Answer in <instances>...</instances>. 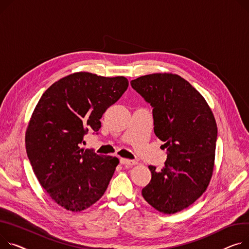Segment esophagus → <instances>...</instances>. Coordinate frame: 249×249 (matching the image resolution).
<instances>
[{"label": "esophagus", "mask_w": 249, "mask_h": 249, "mask_svg": "<svg viewBox=\"0 0 249 249\" xmlns=\"http://www.w3.org/2000/svg\"><path fill=\"white\" fill-rule=\"evenodd\" d=\"M120 162L123 165H135V164H137V161H135V160H129V159H125V158H121Z\"/></svg>", "instance_id": "34e87169"}]
</instances>
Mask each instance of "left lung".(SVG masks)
<instances>
[{
    "label": "left lung",
    "mask_w": 249,
    "mask_h": 249,
    "mask_svg": "<svg viewBox=\"0 0 249 249\" xmlns=\"http://www.w3.org/2000/svg\"><path fill=\"white\" fill-rule=\"evenodd\" d=\"M153 107L154 133L167 148L165 166L151 171L144 199L156 210L174 214L206 190L214 168L217 126L203 96L176 74L155 73L131 81Z\"/></svg>",
    "instance_id": "8db88e82"
}]
</instances>
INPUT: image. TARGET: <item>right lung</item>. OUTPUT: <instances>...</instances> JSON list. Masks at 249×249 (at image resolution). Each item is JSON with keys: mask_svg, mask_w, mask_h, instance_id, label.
Returning <instances> with one entry per match:
<instances>
[{"mask_svg": "<svg viewBox=\"0 0 249 249\" xmlns=\"http://www.w3.org/2000/svg\"><path fill=\"white\" fill-rule=\"evenodd\" d=\"M128 85L123 76L77 72L50 86L33 112L25 136L27 155L41 186L63 208L80 212L105 193L119 159L82 144L88 131L101 128L102 115Z\"/></svg>", "mask_w": 249, "mask_h": 249, "instance_id": "1", "label": "right lung"}]
</instances>
